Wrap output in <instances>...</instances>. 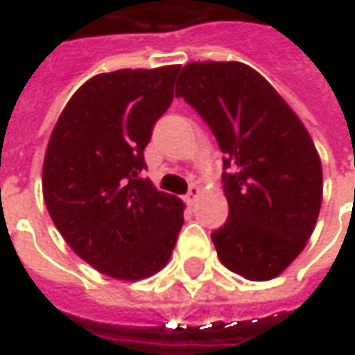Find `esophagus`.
<instances>
[{"label": "esophagus", "instance_id": "34e87169", "mask_svg": "<svg viewBox=\"0 0 355 355\" xmlns=\"http://www.w3.org/2000/svg\"><path fill=\"white\" fill-rule=\"evenodd\" d=\"M199 193H201V189H199L198 185H191V187H189V191H187V196H185L187 203H193V201L199 198Z\"/></svg>", "mask_w": 355, "mask_h": 355}]
</instances>
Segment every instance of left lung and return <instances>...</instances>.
Segmentation results:
<instances>
[{
    "mask_svg": "<svg viewBox=\"0 0 355 355\" xmlns=\"http://www.w3.org/2000/svg\"><path fill=\"white\" fill-rule=\"evenodd\" d=\"M182 96L223 152L225 225L211 233L221 263L247 280H270L302 252L322 203V164L293 108L243 62H189Z\"/></svg>",
    "mask_w": 355,
    "mask_h": 355,
    "instance_id": "left-lung-1",
    "label": "left lung"
}]
</instances>
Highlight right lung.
Returning <instances> with one entry per match:
<instances>
[{
	"label": "right lung",
	"mask_w": 355,
	"mask_h": 355,
	"mask_svg": "<svg viewBox=\"0 0 355 355\" xmlns=\"http://www.w3.org/2000/svg\"><path fill=\"white\" fill-rule=\"evenodd\" d=\"M178 64L92 76L55 124L43 164V198L69 247L120 280L156 275L184 225V201L157 191L144 148L173 101Z\"/></svg>",
	"instance_id": "add662e5"
}]
</instances>
